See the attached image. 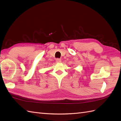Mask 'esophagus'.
I'll return each mask as SVG.
<instances>
[{"label": "esophagus", "instance_id": "esophagus-1", "mask_svg": "<svg viewBox=\"0 0 121 121\" xmlns=\"http://www.w3.org/2000/svg\"><path fill=\"white\" fill-rule=\"evenodd\" d=\"M56 62H57V63H60L61 62V60L60 59H59V58L56 59Z\"/></svg>", "mask_w": 121, "mask_h": 121}]
</instances>
